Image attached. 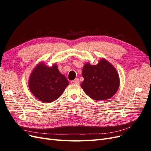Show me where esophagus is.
Segmentation results:
<instances>
[{
    "instance_id": "1",
    "label": "esophagus",
    "mask_w": 151,
    "mask_h": 151,
    "mask_svg": "<svg viewBox=\"0 0 151 151\" xmlns=\"http://www.w3.org/2000/svg\"><path fill=\"white\" fill-rule=\"evenodd\" d=\"M71 83L72 84H79V79H75L74 81H71Z\"/></svg>"
}]
</instances>
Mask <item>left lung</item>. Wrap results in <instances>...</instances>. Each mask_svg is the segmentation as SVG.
Segmentation results:
<instances>
[{
  "label": "left lung",
  "instance_id": "left-lung-1",
  "mask_svg": "<svg viewBox=\"0 0 151 151\" xmlns=\"http://www.w3.org/2000/svg\"><path fill=\"white\" fill-rule=\"evenodd\" d=\"M84 81L81 86L91 99L99 101L111 98L120 86V77L116 68L104 58L97 65L86 63L83 68Z\"/></svg>",
  "mask_w": 151,
  "mask_h": 151
}]
</instances>
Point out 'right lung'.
<instances>
[{
	"instance_id": "1",
	"label": "right lung",
	"mask_w": 151,
	"mask_h": 151,
	"mask_svg": "<svg viewBox=\"0 0 151 151\" xmlns=\"http://www.w3.org/2000/svg\"><path fill=\"white\" fill-rule=\"evenodd\" d=\"M69 84L64 75L53 63L48 67L41 62L31 72L28 82L31 93L43 103H51L57 99Z\"/></svg>"
}]
</instances>
